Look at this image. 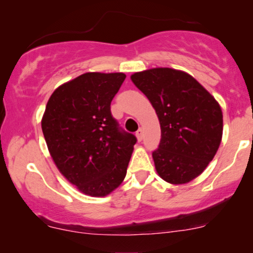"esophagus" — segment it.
Returning <instances> with one entry per match:
<instances>
[{"label":"esophagus","mask_w":253,"mask_h":253,"mask_svg":"<svg viewBox=\"0 0 253 253\" xmlns=\"http://www.w3.org/2000/svg\"><path fill=\"white\" fill-rule=\"evenodd\" d=\"M135 135H136V139H138L139 141H141V140H143V138H144V130L141 128H139L138 130H136Z\"/></svg>","instance_id":"1"}]
</instances>
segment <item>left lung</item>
Instances as JSON below:
<instances>
[{
  "instance_id": "8db88e82",
  "label": "left lung",
  "mask_w": 253,
  "mask_h": 253,
  "mask_svg": "<svg viewBox=\"0 0 253 253\" xmlns=\"http://www.w3.org/2000/svg\"><path fill=\"white\" fill-rule=\"evenodd\" d=\"M149 98L161 124L153 151L157 173L171 184L200 176L214 158L222 138V110L193 76L171 68H155L130 76Z\"/></svg>"
}]
</instances>
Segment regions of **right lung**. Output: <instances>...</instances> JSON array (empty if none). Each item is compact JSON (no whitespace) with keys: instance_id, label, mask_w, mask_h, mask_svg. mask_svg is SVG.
Returning a JSON list of instances; mask_svg holds the SVG:
<instances>
[{"instance_id":"1","label":"right lung","mask_w":253,"mask_h":253,"mask_svg":"<svg viewBox=\"0 0 253 253\" xmlns=\"http://www.w3.org/2000/svg\"><path fill=\"white\" fill-rule=\"evenodd\" d=\"M123 72H85L54 90L42 119L47 149L60 173L81 193L109 195L123 183L136 138L119 128L110 102Z\"/></svg>"}]
</instances>
